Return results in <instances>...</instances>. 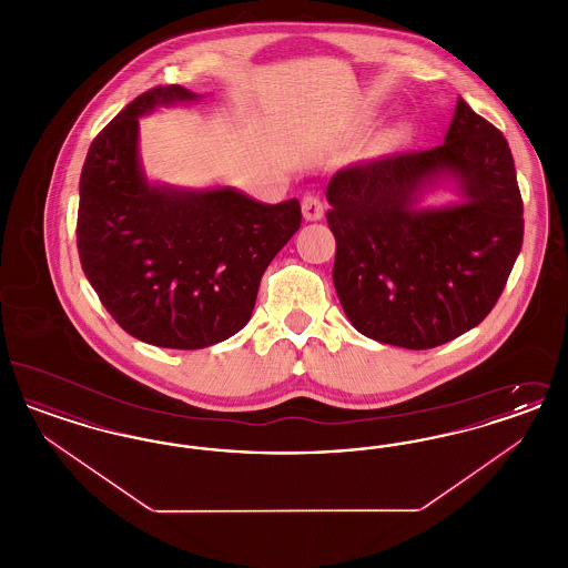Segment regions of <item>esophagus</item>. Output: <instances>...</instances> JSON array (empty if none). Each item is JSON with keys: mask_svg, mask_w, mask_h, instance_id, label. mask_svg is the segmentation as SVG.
<instances>
[{"mask_svg": "<svg viewBox=\"0 0 568 568\" xmlns=\"http://www.w3.org/2000/svg\"><path fill=\"white\" fill-rule=\"evenodd\" d=\"M302 215L306 221H320L324 216V202L315 195L302 197Z\"/></svg>", "mask_w": 568, "mask_h": 568, "instance_id": "34e87169", "label": "esophagus"}]
</instances>
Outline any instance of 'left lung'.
Segmentation results:
<instances>
[{
    "label": "left lung",
    "instance_id": "obj_1",
    "mask_svg": "<svg viewBox=\"0 0 568 568\" xmlns=\"http://www.w3.org/2000/svg\"><path fill=\"white\" fill-rule=\"evenodd\" d=\"M440 175L457 181L463 202L415 210ZM325 197L343 311L394 347L433 349L481 324L524 241L511 149L462 98L440 146L347 165Z\"/></svg>",
    "mask_w": 568,
    "mask_h": 568
}]
</instances>
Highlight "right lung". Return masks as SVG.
Instances as JSON below:
<instances>
[{
	"label": "right lung",
	"mask_w": 568,
	"mask_h": 568,
	"mask_svg": "<svg viewBox=\"0 0 568 568\" xmlns=\"http://www.w3.org/2000/svg\"><path fill=\"white\" fill-rule=\"evenodd\" d=\"M193 100L181 84L138 95L93 138L81 172L82 271L116 324L165 349H204L243 329L262 274L302 223L297 200L149 185L138 119Z\"/></svg>",
	"instance_id": "1"
}]
</instances>
